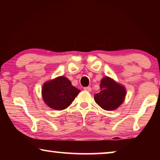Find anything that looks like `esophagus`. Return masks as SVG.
Segmentation results:
<instances>
[{
  "label": "esophagus",
  "mask_w": 160,
  "mask_h": 160,
  "mask_svg": "<svg viewBox=\"0 0 160 160\" xmlns=\"http://www.w3.org/2000/svg\"><path fill=\"white\" fill-rule=\"evenodd\" d=\"M84 90L85 91H88V92H91L92 91V88L90 87H86V88H84Z\"/></svg>",
  "instance_id": "34e87169"
}]
</instances>
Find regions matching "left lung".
Instances as JSON below:
<instances>
[{
	"label": "left lung",
	"instance_id": "1",
	"mask_svg": "<svg viewBox=\"0 0 160 160\" xmlns=\"http://www.w3.org/2000/svg\"><path fill=\"white\" fill-rule=\"evenodd\" d=\"M126 88L108 76L101 80L100 91L94 94L95 102L102 109L113 111L121 106L125 100Z\"/></svg>",
	"mask_w": 160,
	"mask_h": 160
}]
</instances>
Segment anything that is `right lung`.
<instances>
[{"instance_id": "obj_1", "label": "right lung", "mask_w": 160, "mask_h": 160, "mask_svg": "<svg viewBox=\"0 0 160 160\" xmlns=\"http://www.w3.org/2000/svg\"><path fill=\"white\" fill-rule=\"evenodd\" d=\"M80 92L67 78L58 76L44 83L42 95L48 107L60 111L68 107Z\"/></svg>"}]
</instances>
